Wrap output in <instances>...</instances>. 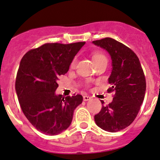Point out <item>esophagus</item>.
Listing matches in <instances>:
<instances>
[{"label": "esophagus", "instance_id": "34e87169", "mask_svg": "<svg viewBox=\"0 0 160 160\" xmlns=\"http://www.w3.org/2000/svg\"><path fill=\"white\" fill-rule=\"evenodd\" d=\"M83 100L84 101H88V100H91V98L89 96H87V95H85V96H83Z\"/></svg>", "mask_w": 160, "mask_h": 160}]
</instances>
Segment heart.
<instances>
[{"label":"heart","mask_w":160,"mask_h":160,"mask_svg":"<svg viewBox=\"0 0 160 160\" xmlns=\"http://www.w3.org/2000/svg\"><path fill=\"white\" fill-rule=\"evenodd\" d=\"M102 59H107L106 57L104 56L103 54L102 53H95L93 56V61H96V60H102ZM77 63V59L75 58L74 60L72 61V63H71V66L72 67H74L76 65Z\"/></svg>","instance_id":"obj_1"}]
</instances>
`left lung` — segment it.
<instances>
[{
  "mask_svg": "<svg viewBox=\"0 0 160 160\" xmlns=\"http://www.w3.org/2000/svg\"><path fill=\"white\" fill-rule=\"evenodd\" d=\"M92 43L110 56L112 72L108 91L115 92L112 101L102 106L100 112L94 116L95 123L107 132H119L133 122L139 112L146 91L144 74L137 55L125 44L111 38Z\"/></svg>",
  "mask_w": 160,
  "mask_h": 160,
  "instance_id": "8db88e82",
  "label": "left lung"
}]
</instances>
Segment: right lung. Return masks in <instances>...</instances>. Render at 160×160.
Masks as SVG:
<instances>
[{"mask_svg": "<svg viewBox=\"0 0 160 160\" xmlns=\"http://www.w3.org/2000/svg\"><path fill=\"white\" fill-rule=\"evenodd\" d=\"M85 42L69 44L48 43L23 56L16 79V92L27 119L47 135H56L70 125L82 95L55 93L59 76L65 75Z\"/></svg>", "mask_w": 160, "mask_h": 160, "instance_id": "obj_1", "label": "right lung"}]
</instances>
